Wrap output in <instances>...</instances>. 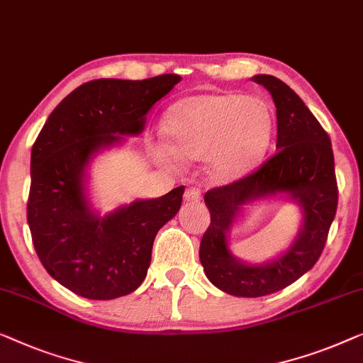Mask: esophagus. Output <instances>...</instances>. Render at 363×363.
<instances>
[{
  "label": "esophagus",
  "instance_id": "34e87169",
  "mask_svg": "<svg viewBox=\"0 0 363 363\" xmlns=\"http://www.w3.org/2000/svg\"><path fill=\"white\" fill-rule=\"evenodd\" d=\"M201 199V193H199L198 188H186L185 191V201L186 203H198Z\"/></svg>",
  "mask_w": 363,
  "mask_h": 363
}]
</instances>
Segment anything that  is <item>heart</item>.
<instances>
[{"label": "heart", "mask_w": 363, "mask_h": 363, "mask_svg": "<svg viewBox=\"0 0 363 363\" xmlns=\"http://www.w3.org/2000/svg\"><path fill=\"white\" fill-rule=\"evenodd\" d=\"M164 133L170 149L186 160L208 157L214 180H234L249 173L269 150L273 114L254 96L204 93L183 98L167 109ZM155 159L172 164L169 149L157 147Z\"/></svg>", "instance_id": "1"}]
</instances>
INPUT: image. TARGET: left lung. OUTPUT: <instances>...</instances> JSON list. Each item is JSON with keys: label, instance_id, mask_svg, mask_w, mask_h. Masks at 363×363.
I'll return each instance as SVG.
<instances>
[{"label": "left lung", "instance_id": "left-lung-1", "mask_svg": "<svg viewBox=\"0 0 363 363\" xmlns=\"http://www.w3.org/2000/svg\"><path fill=\"white\" fill-rule=\"evenodd\" d=\"M252 80L272 94L277 108V149L259 170L204 194L211 225L201 239L199 260L208 280L233 296L259 298L296 281L316 264L324 249L335 209L337 182L330 139L303 99L280 78ZM295 202L302 224L292 244L262 264L240 261L230 252L228 238L245 206L260 199Z\"/></svg>", "mask_w": 363, "mask_h": 363}]
</instances>
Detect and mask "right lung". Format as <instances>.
Listing matches in <instances>:
<instances>
[{"instance_id":"add662e5","label":"right lung","mask_w":363,"mask_h":363,"mask_svg":"<svg viewBox=\"0 0 363 363\" xmlns=\"http://www.w3.org/2000/svg\"><path fill=\"white\" fill-rule=\"evenodd\" d=\"M182 80L101 78L78 86L59 103L30 152L28 223L49 275L78 296L114 299L140 286L162 225L182 206L185 188L135 199L101 214L88 180L98 154L139 135L152 106Z\"/></svg>"}]
</instances>
